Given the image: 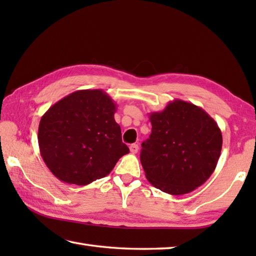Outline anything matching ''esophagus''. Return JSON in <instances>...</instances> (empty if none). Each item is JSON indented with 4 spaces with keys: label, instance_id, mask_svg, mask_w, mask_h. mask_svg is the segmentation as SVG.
<instances>
[{
    "label": "esophagus",
    "instance_id": "1",
    "mask_svg": "<svg viewBox=\"0 0 256 256\" xmlns=\"http://www.w3.org/2000/svg\"><path fill=\"white\" fill-rule=\"evenodd\" d=\"M130 150H131L132 154H136L138 152V144H132L130 146Z\"/></svg>",
    "mask_w": 256,
    "mask_h": 256
}]
</instances>
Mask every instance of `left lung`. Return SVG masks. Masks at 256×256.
Here are the masks:
<instances>
[{
	"label": "left lung",
	"mask_w": 256,
	"mask_h": 256,
	"mask_svg": "<svg viewBox=\"0 0 256 256\" xmlns=\"http://www.w3.org/2000/svg\"><path fill=\"white\" fill-rule=\"evenodd\" d=\"M152 133L142 143L140 162L148 180L166 194L180 196L204 184L222 148L218 124L202 108L182 100L150 113Z\"/></svg>",
	"instance_id": "left-lung-1"
}]
</instances>
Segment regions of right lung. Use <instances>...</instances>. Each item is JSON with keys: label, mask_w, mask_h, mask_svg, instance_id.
<instances>
[{"label": "right lung", "mask_w": 256, "mask_h": 256, "mask_svg": "<svg viewBox=\"0 0 256 256\" xmlns=\"http://www.w3.org/2000/svg\"><path fill=\"white\" fill-rule=\"evenodd\" d=\"M116 104L103 90H78L42 116L38 145L59 180L86 186L106 177L130 150L114 120Z\"/></svg>", "instance_id": "obj_1"}]
</instances>
